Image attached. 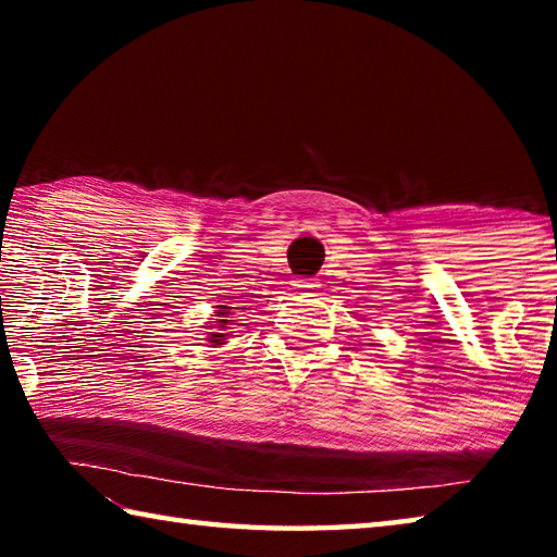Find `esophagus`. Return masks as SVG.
<instances>
[{"label":"esophagus","instance_id":"esophagus-1","mask_svg":"<svg viewBox=\"0 0 557 557\" xmlns=\"http://www.w3.org/2000/svg\"><path fill=\"white\" fill-rule=\"evenodd\" d=\"M295 287L299 295H314L319 285H317V280H297Z\"/></svg>","mask_w":557,"mask_h":557}]
</instances>
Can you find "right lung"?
Instances as JSON below:
<instances>
[{"label":"right lung","instance_id":"right-lung-1","mask_svg":"<svg viewBox=\"0 0 557 557\" xmlns=\"http://www.w3.org/2000/svg\"><path fill=\"white\" fill-rule=\"evenodd\" d=\"M231 309H233V307L219 305V312H215V317H219V319H215V326H219V332H209V344H211V346H221V344H225V338H228V334H225L223 329H225V324L233 322V319H228Z\"/></svg>","mask_w":557,"mask_h":557}]
</instances>
